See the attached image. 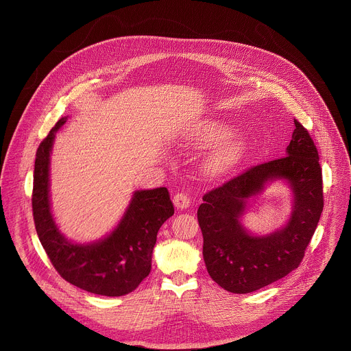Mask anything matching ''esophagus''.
I'll list each match as a JSON object with an SVG mask.
<instances>
[{
	"label": "esophagus",
	"instance_id": "obj_1",
	"mask_svg": "<svg viewBox=\"0 0 351 351\" xmlns=\"http://www.w3.org/2000/svg\"><path fill=\"white\" fill-rule=\"evenodd\" d=\"M173 202H174V205H176V208L177 209H186V208H189V205H191V199H189V196L188 195H185V193H177L174 197H173Z\"/></svg>",
	"mask_w": 351,
	"mask_h": 351
}]
</instances>
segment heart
Masks as SVG:
<instances>
[{"instance_id":"b5f03b06","label":"heart","mask_w":351,"mask_h":351,"mask_svg":"<svg viewBox=\"0 0 351 351\" xmlns=\"http://www.w3.org/2000/svg\"><path fill=\"white\" fill-rule=\"evenodd\" d=\"M228 135H230L228 127H226L224 124L215 123L205 128L201 142L205 146H212V145H217V143L223 142L224 139L228 138ZM243 149H245V146H243L242 141H234V142L228 143L227 146H224L223 149L213 152L206 162L208 171L212 174L226 173L238 162Z\"/></svg>"}]
</instances>
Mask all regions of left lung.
<instances>
[{
    "instance_id": "1",
    "label": "left lung",
    "mask_w": 351,
    "mask_h": 351,
    "mask_svg": "<svg viewBox=\"0 0 351 351\" xmlns=\"http://www.w3.org/2000/svg\"><path fill=\"white\" fill-rule=\"evenodd\" d=\"M287 155L269 160L205 193L197 219L202 255L210 278L231 293H251L300 265L323 210L319 154L308 131L295 120ZM274 179L287 180L294 192V210L281 230L255 237L241 226L247 199Z\"/></svg>"
}]
</instances>
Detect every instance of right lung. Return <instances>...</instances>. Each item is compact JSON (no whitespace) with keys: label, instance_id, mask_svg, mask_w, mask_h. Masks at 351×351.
Segmentation results:
<instances>
[{"label":"right lung","instance_id":"right-lung-1","mask_svg":"<svg viewBox=\"0 0 351 351\" xmlns=\"http://www.w3.org/2000/svg\"><path fill=\"white\" fill-rule=\"evenodd\" d=\"M62 117L36 151L32 210L39 241L55 270L67 282L95 295L124 296L150 274L160 226L174 215L166 188L136 191L117 227L104 239L71 243L58 230L50 205V154Z\"/></svg>","mask_w":351,"mask_h":351}]
</instances>
